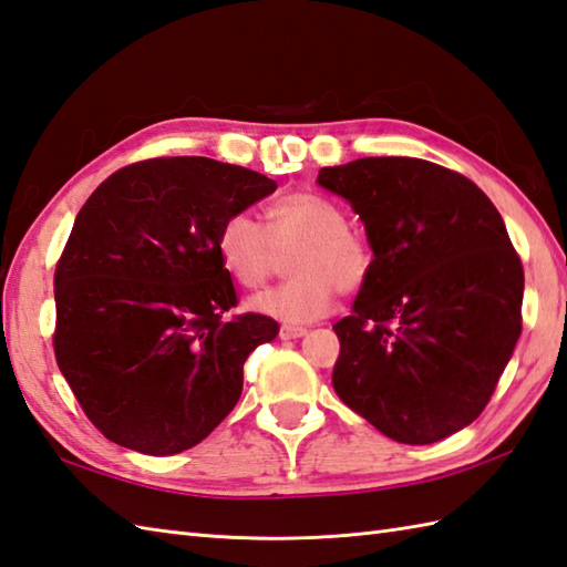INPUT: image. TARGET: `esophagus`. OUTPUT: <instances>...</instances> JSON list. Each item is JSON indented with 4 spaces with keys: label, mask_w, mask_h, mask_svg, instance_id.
Segmentation results:
<instances>
[{
    "label": "esophagus",
    "mask_w": 567,
    "mask_h": 567,
    "mask_svg": "<svg viewBox=\"0 0 567 567\" xmlns=\"http://www.w3.org/2000/svg\"><path fill=\"white\" fill-rule=\"evenodd\" d=\"M306 332H308L306 327H298V324H281L279 337H281V339H298V337H303Z\"/></svg>",
    "instance_id": "34e87169"
}]
</instances>
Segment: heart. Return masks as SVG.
<instances>
[{"label":"heart","instance_id":"1","mask_svg":"<svg viewBox=\"0 0 567 567\" xmlns=\"http://www.w3.org/2000/svg\"><path fill=\"white\" fill-rule=\"evenodd\" d=\"M344 208L316 192H293L267 208V230L245 210L223 220L216 249L223 269L245 288H259L276 269V251L296 250L288 271L296 279L249 300L251 310L286 324H308L330 316L342 293L369 281L373 251L367 237L347 228Z\"/></svg>","mask_w":567,"mask_h":567}]
</instances>
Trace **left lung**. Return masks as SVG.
I'll list each match as a JSON object with an SVG mask.
<instances>
[{
	"mask_svg": "<svg viewBox=\"0 0 567 567\" xmlns=\"http://www.w3.org/2000/svg\"><path fill=\"white\" fill-rule=\"evenodd\" d=\"M367 228L373 269L334 324L332 385L400 444H434L485 410L522 334L524 269L463 174L417 157L322 167Z\"/></svg>",
	"mask_w": 567,
	"mask_h": 567,
	"instance_id": "obj_1",
	"label": "left lung"
}]
</instances>
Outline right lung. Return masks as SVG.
<instances>
[{
	"label": "right lung",
	"instance_id": "1",
	"mask_svg": "<svg viewBox=\"0 0 567 567\" xmlns=\"http://www.w3.org/2000/svg\"><path fill=\"white\" fill-rule=\"evenodd\" d=\"M276 182L208 157L113 172L74 218L55 267V359L113 444L172 456L216 430L243 367L279 322L237 306L216 240L223 220Z\"/></svg>",
	"mask_w": 567,
	"mask_h": 567
}]
</instances>
